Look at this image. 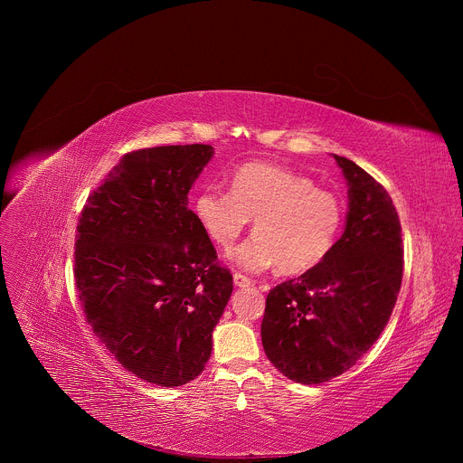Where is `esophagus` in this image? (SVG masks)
I'll list each match as a JSON object with an SVG mask.
<instances>
[{
    "mask_svg": "<svg viewBox=\"0 0 463 463\" xmlns=\"http://www.w3.org/2000/svg\"><path fill=\"white\" fill-rule=\"evenodd\" d=\"M234 284L238 286V288H249L250 284H252V280L249 279V277H245V275H241V273H234Z\"/></svg>",
    "mask_w": 463,
    "mask_h": 463,
    "instance_id": "obj_1",
    "label": "esophagus"
}]
</instances>
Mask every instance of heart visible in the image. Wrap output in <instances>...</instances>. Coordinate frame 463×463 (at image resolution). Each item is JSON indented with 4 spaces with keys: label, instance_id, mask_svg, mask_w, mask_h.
I'll return each mask as SVG.
<instances>
[{
    "label": "heart",
    "instance_id": "1",
    "mask_svg": "<svg viewBox=\"0 0 463 463\" xmlns=\"http://www.w3.org/2000/svg\"><path fill=\"white\" fill-rule=\"evenodd\" d=\"M194 211L222 249H231L254 220L256 234L231 254L238 268L250 273L275 266L284 273L313 269L334 249L345 222L335 194L269 163L240 166L231 177V192L203 188L195 195Z\"/></svg>",
    "mask_w": 463,
    "mask_h": 463
}]
</instances>
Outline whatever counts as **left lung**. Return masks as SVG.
I'll list each match as a JSON object with an SVG mask.
<instances>
[{"label": "left lung", "instance_id": "left-lung-1", "mask_svg": "<svg viewBox=\"0 0 463 463\" xmlns=\"http://www.w3.org/2000/svg\"><path fill=\"white\" fill-rule=\"evenodd\" d=\"M348 181L343 236L298 279L273 288L261 320L268 359L302 384L350 370L379 339L403 279L402 223L381 183L334 156Z\"/></svg>", "mask_w": 463, "mask_h": 463}]
</instances>
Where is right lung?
<instances>
[{
    "mask_svg": "<svg viewBox=\"0 0 463 463\" xmlns=\"http://www.w3.org/2000/svg\"><path fill=\"white\" fill-rule=\"evenodd\" d=\"M211 145H177L122 156L82 209L75 284L86 320L131 373L181 386L200 375L232 275L188 192L211 161Z\"/></svg>",
    "mask_w": 463,
    "mask_h": 463,
    "instance_id": "1",
    "label": "right lung"
}]
</instances>
